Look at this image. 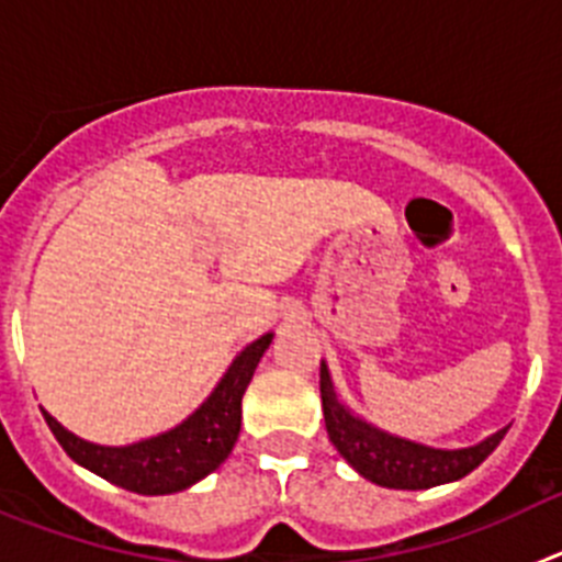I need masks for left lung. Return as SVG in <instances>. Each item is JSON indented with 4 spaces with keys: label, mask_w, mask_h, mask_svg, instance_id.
<instances>
[{
    "label": "left lung",
    "mask_w": 562,
    "mask_h": 562,
    "mask_svg": "<svg viewBox=\"0 0 562 562\" xmlns=\"http://www.w3.org/2000/svg\"><path fill=\"white\" fill-rule=\"evenodd\" d=\"M321 400H324L326 434L337 453L355 467L362 479L374 481L389 490H428V486L448 484L464 479L475 467L493 453L506 436L498 430L475 448L464 450H436L376 430L369 422L357 419L335 394L329 369L321 362Z\"/></svg>",
    "instance_id": "obj_1"
}]
</instances>
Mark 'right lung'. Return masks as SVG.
<instances>
[{
  "label": "right lung",
  "mask_w": 562,
  "mask_h": 562,
  "mask_svg": "<svg viewBox=\"0 0 562 562\" xmlns=\"http://www.w3.org/2000/svg\"><path fill=\"white\" fill-rule=\"evenodd\" d=\"M270 342L272 335H261L250 342L233 360L207 402H202V408L188 416L182 425L154 439L137 441L128 448H101L64 430L47 411H42L44 422L64 453L101 479L137 495L180 493L213 473L231 456L241 430V396Z\"/></svg>",
  "instance_id": "right-lung-1"
}]
</instances>
